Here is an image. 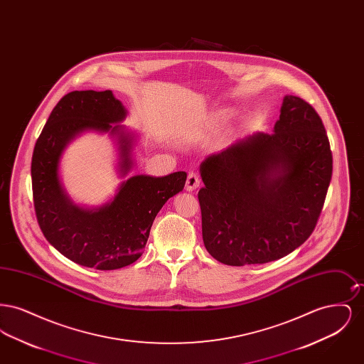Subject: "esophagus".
<instances>
[{
  "label": "esophagus",
  "mask_w": 364,
  "mask_h": 364,
  "mask_svg": "<svg viewBox=\"0 0 364 364\" xmlns=\"http://www.w3.org/2000/svg\"><path fill=\"white\" fill-rule=\"evenodd\" d=\"M200 184V180H199V176L195 173V172H190L188 177H187V181H186V188L187 191L196 190Z\"/></svg>",
  "instance_id": "34e87169"
}]
</instances>
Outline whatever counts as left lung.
<instances>
[{"instance_id": "obj_1", "label": "left lung", "mask_w": 364, "mask_h": 364, "mask_svg": "<svg viewBox=\"0 0 364 364\" xmlns=\"http://www.w3.org/2000/svg\"><path fill=\"white\" fill-rule=\"evenodd\" d=\"M333 156L316 110L287 95L272 134L239 140L200 164L198 193L208 254L229 266L291 254L318 223Z\"/></svg>"}]
</instances>
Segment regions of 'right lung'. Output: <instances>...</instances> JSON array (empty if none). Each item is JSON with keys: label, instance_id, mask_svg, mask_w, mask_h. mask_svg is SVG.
Masks as SVG:
<instances>
[{"label": "right lung", "instance_id": "1", "mask_svg": "<svg viewBox=\"0 0 364 364\" xmlns=\"http://www.w3.org/2000/svg\"><path fill=\"white\" fill-rule=\"evenodd\" d=\"M125 116L127 110L110 90L72 91L54 106L33 153V196L42 233L64 257L97 270H116L138 260L158 211L183 191L187 180L186 172L138 174L124 181L114 199L102 208L87 210L72 203L58 178L65 146L88 129L117 134L124 176L132 166V138L111 124Z\"/></svg>", "mask_w": 364, "mask_h": 364}]
</instances>
